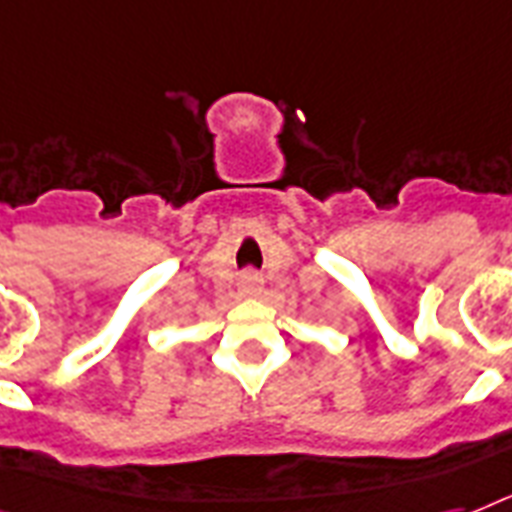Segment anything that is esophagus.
I'll return each mask as SVG.
<instances>
[{
	"label": "esophagus",
	"mask_w": 512,
	"mask_h": 512,
	"mask_svg": "<svg viewBox=\"0 0 512 512\" xmlns=\"http://www.w3.org/2000/svg\"><path fill=\"white\" fill-rule=\"evenodd\" d=\"M261 275L259 272H253V269H248V272H243L240 275V293H245V296H256V293L261 291Z\"/></svg>",
	"instance_id": "esophagus-1"
}]
</instances>
